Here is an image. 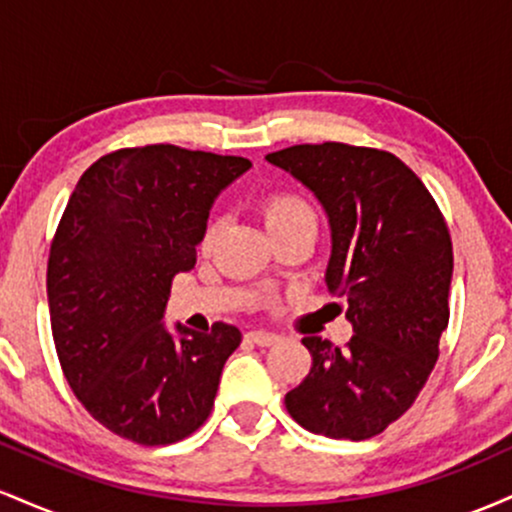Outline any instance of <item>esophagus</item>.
I'll return each mask as SVG.
<instances>
[{"label": "esophagus", "instance_id": "34e87169", "mask_svg": "<svg viewBox=\"0 0 512 512\" xmlns=\"http://www.w3.org/2000/svg\"><path fill=\"white\" fill-rule=\"evenodd\" d=\"M248 339L250 342H255L257 346H272L279 342V334L264 332V330H252V332H248Z\"/></svg>", "mask_w": 512, "mask_h": 512}]
</instances>
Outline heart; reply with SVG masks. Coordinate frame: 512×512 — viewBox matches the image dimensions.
I'll return each instance as SVG.
<instances>
[{
	"instance_id": "heart-1",
	"label": "heart",
	"mask_w": 512,
	"mask_h": 512,
	"mask_svg": "<svg viewBox=\"0 0 512 512\" xmlns=\"http://www.w3.org/2000/svg\"><path fill=\"white\" fill-rule=\"evenodd\" d=\"M264 223H267L269 233H281L291 231V228L298 226H313L317 228V214L313 204L305 199L301 192L296 190H274L269 195L262 197L260 202ZM216 233H219V221H211L207 228H204L202 240H199V248L209 250L214 245Z\"/></svg>"
}]
</instances>
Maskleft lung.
I'll return each instance as SVG.
<instances>
[{
    "instance_id": "8db88e82",
    "label": "left lung",
    "mask_w": 512,
    "mask_h": 512,
    "mask_svg": "<svg viewBox=\"0 0 512 512\" xmlns=\"http://www.w3.org/2000/svg\"><path fill=\"white\" fill-rule=\"evenodd\" d=\"M315 192L330 216L327 286L346 298L344 349L305 337L313 368L286 395L305 431L366 440L407 414L448 327L452 240L436 199L390 151L342 142L267 154Z\"/></svg>"
}]
</instances>
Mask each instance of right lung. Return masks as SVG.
<instances>
[{
	"label": "right lung",
	"instance_id": "right-lung-1",
	"mask_svg": "<svg viewBox=\"0 0 512 512\" xmlns=\"http://www.w3.org/2000/svg\"><path fill=\"white\" fill-rule=\"evenodd\" d=\"M250 166L151 144L101 156L76 182L50 245L52 339L76 399L115 436L170 445L209 419L240 330L178 325L173 339L161 320L216 195Z\"/></svg>",
	"mask_w": 512,
	"mask_h": 512
}]
</instances>
